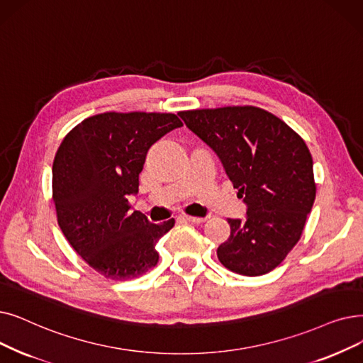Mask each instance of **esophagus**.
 Instances as JSON below:
<instances>
[{
  "label": "esophagus",
  "mask_w": 363,
  "mask_h": 363,
  "mask_svg": "<svg viewBox=\"0 0 363 363\" xmlns=\"http://www.w3.org/2000/svg\"><path fill=\"white\" fill-rule=\"evenodd\" d=\"M184 219L188 220V223H194V224H201L206 220V218L204 216H190V215H184Z\"/></svg>",
  "instance_id": "34e87169"
}]
</instances>
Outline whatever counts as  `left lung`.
<instances>
[{"instance_id": "8db88e82", "label": "left lung", "mask_w": 363, "mask_h": 363, "mask_svg": "<svg viewBox=\"0 0 363 363\" xmlns=\"http://www.w3.org/2000/svg\"><path fill=\"white\" fill-rule=\"evenodd\" d=\"M179 116L215 151L247 206L245 219H228L230 238L218 247V259L243 276L274 270L301 238L316 197L304 139L279 117L250 105Z\"/></svg>"}]
</instances>
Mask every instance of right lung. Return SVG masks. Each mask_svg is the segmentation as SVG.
Segmentation results:
<instances>
[{"label":"right lung","instance_id":"add662e5","mask_svg":"<svg viewBox=\"0 0 363 363\" xmlns=\"http://www.w3.org/2000/svg\"><path fill=\"white\" fill-rule=\"evenodd\" d=\"M182 121L170 113H104L64 138L53 162V201L59 227L93 270L129 280L159 262L155 243L175 219L152 224L132 211L152 144Z\"/></svg>","mask_w":363,"mask_h":363}]
</instances>
